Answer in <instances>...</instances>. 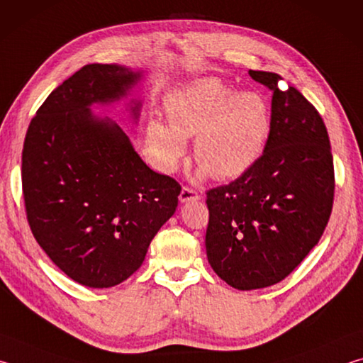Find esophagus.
<instances>
[{
  "mask_svg": "<svg viewBox=\"0 0 363 363\" xmlns=\"http://www.w3.org/2000/svg\"><path fill=\"white\" fill-rule=\"evenodd\" d=\"M179 200H181V203H187V201H196V200H200V195L196 194L194 189L182 187L181 194H179Z\"/></svg>",
  "mask_w": 363,
  "mask_h": 363,
  "instance_id": "obj_1",
  "label": "esophagus"
}]
</instances>
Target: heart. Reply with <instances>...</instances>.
I'll list each match as a JSON object with an SVG mask.
<instances>
[{"label":"heart","instance_id":"1","mask_svg":"<svg viewBox=\"0 0 363 363\" xmlns=\"http://www.w3.org/2000/svg\"><path fill=\"white\" fill-rule=\"evenodd\" d=\"M164 125H147V144L167 173L179 167L187 139L195 138L199 176L233 179L248 171L266 147L270 131L267 102L256 93H237L219 78H201L167 101Z\"/></svg>","mask_w":363,"mask_h":363}]
</instances>
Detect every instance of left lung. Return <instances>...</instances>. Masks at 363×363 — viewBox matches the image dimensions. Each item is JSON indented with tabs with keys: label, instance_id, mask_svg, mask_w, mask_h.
Wrapping results in <instances>:
<instances>
[{
	"label": "left lung",
	"instance_id": "1",
	"mask_svg": "<svg viewBox=\"0 0 363 363\" xmlns=\"http://www.w3.org/2000/svg\"><path fill=\"white\" fill-rule=\"evenodd\" d=\"M250 77L272 91L266 147L238 179L206 192L208 262L237 290L290 275L320 240L335 192L328 133L315 107L277 73Z\"/></svg>",
	"mask_w": 363,
	"mask_h": 363
}]
</instances>
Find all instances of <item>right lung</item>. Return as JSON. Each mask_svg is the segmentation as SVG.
I'll return each instance as SVG.
<instances>
[{"instance_id":"right-lung-1","label":"right lung","mask_w":363,"mask_h":363,"mask_svg":"<svg viewBox=\"0 0 363 363\" xmlns=\"http://www.w3.org/2000/svg\"><path fill=\"white\" fill-rule=\"evenodd\" d=\"M143 77L125 65H84L48 96L23 143L30 229L49 259L89 288L136 272L181 194L173 177L147 167L115 121L91 110L126 99ZM140 106L128 104L134 121Z\"/></svg>"}]
</instances>
